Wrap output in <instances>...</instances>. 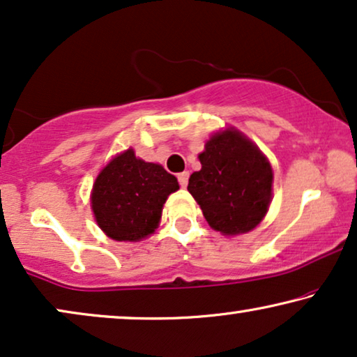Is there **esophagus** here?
<instances>
[{
    "mask_svg": "<svg viewBox=\"0 0 357 357\" xmlns=\"http://www.w3.org/2000/svg\"><path fill=\"white\" fill-rule=\"evenodd\" d=\"M188 177H190V174L188 172H182V174H178V183H180V187H187V183H188Z\"/></svg>",
    "mask_w": 357,
    "mask_h": 357,
    "instance_id": "esophagus-1",
    "label": "esophagus"
}]
</instances>
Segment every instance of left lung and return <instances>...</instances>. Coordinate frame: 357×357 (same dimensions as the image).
Listing matches in <instances>:
<instances>
[{"label": "left lung", "mask_w": 357, "mask_h": 357, "mask_svg": "<svg viewBox=\"0 0 357 357\" xmlns=\"http://www.w3.org/2000/svg\"><path fill=\"white\" fill-rule=\"evenodd\" d=\"M202 170L188 180V192L203 216L224 236L250 232L271 202L273 170L265 154L241 131L214 133L198 155Z\"/></svg>", "instance_id": "8db88e82"}]
</instances>
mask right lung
<instances>
[{"mask_svg":"<svg viewBox=\"0 0 357 357\" xmlns=\"http://www.w3.org/2000/svg\"><path fill=\"white\" fill-rule=\"evenodd\" d=\"M177 190V178L162 165L146 162L126 149L97 175L91 206L110 238L136 242L155 231L165 199Z\"/></svg>","mask_w":357,"mask_h":357,"instance_id":"right-lung-1","label":"right lung"}]
</instances>
